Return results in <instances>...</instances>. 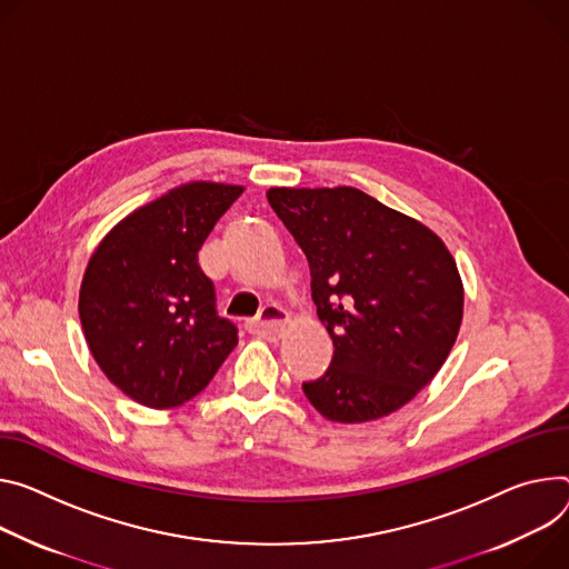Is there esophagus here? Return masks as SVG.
Masks as SVG:
<instances>
[{
  "instance_id": "obj_1",
  "label": "esophagus",
  "mask_w": 569,
  "mask_h": 569,
  "mask_svg": "<svg viewBox=\"0 0 569 569\" xmlns=\"http://www.w3.org/2000/svg\"><path fill=\"white\" fill-rule=\"evenodd\" d=\"M288 322H290V316L283 311L281 306L268 303L261 308V311H258V316L251 322H247V331L253 336H261L266 340H279L288 327Z\"/></svg>"
}]
</instances>
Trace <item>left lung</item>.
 <instances>
[{
    "instance_id": "1",
    "label": "left lung",
    "mask_w": 569,
    "mask_h": 569,
    "mask_svg": "<svg viewBox=\"0 0 569 569\" xmlns=\"http://www.w3.org/2000/svg\"><path fill=\"white\" fill-rule=\"evenodd\" d=\"M268 201L308 258L333 340L327 375L303 395L331 422L390 416L433 381L458 338L465 290L451 251L420 220L351 186H277Z\"/></svg>"
}]
</instances>
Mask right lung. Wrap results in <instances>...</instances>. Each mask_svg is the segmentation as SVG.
<instances>
[{"instance_id": "obj_1", "label": "right lung", "mask_w": 569, "mask_h": 569, "mask_svg": "<svg viewBox=\"0 0 569 569\" xmlns=\"http://www.w3.org/2000/svg\"><path fill=\"white\" fill-rule=\"evenodd\" d=\"M242 186L188 181L122 218L92 251L79 318L97 366L133 401L174 408L211 383L238 345L216 316L197 251Z\"/></svg>"}]
</instances>
